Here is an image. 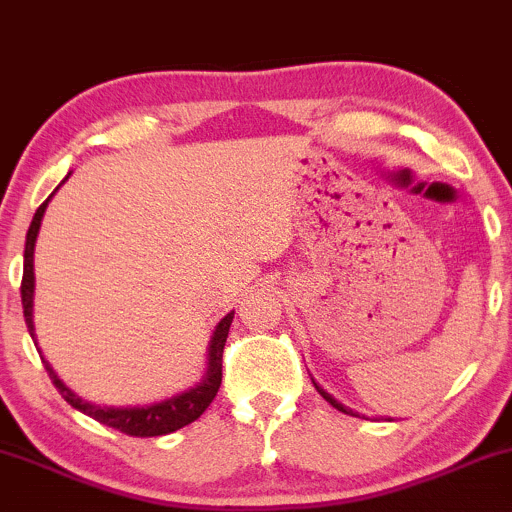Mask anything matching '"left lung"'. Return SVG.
<instances>
[{
    "instance_id": "left-lung-1",
    "label": "left lung",
    "mask_w": 512,
    "mask_h": 512,
    "mask_svg": "<svg viewBox=\"0 0 512 512\" xmlns=\"http://www.w3.org/2000/svg\"><path fill=\"white\" fill-rule=\"evenodd\" d=\"M313 385H315V390H317V392H320V395H322V397H325V399H327V402H330L334 409L344 411V414H349V416H361V419H363V414H358V411H354V409H349V407H344V404H342V402H339V399H334V397L330 395V392H327V390H322V387H320V385H317V383H315V380H313ZM387 421H392V419H387Z\"/></svg>"
}]
</instances>
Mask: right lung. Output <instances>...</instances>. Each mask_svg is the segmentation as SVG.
Returning a JSON list of instances; mask_svg holds the SVG:
<instances>
[{
  "instance_id": "obj_1",
  "label": "right lung",
  "mask_w": 512,
  "mask_h": 512,
  "mask_svg": "<svg viewBox=\"0 0 512 512\" xmlns=\"http://www.w3.org/2000/svg\"><path fill=\"white\" fill-rule=\"evenodd\" d=\"M72 175V173H69ZM67 175V178H69ZM64 178V180H67ZM64 180L60 185H64ZM60 190V187H57ZM55 190V192H57ZM52 192V195H55ZM52 195L40 204L38 211H35L31 228L26 233V250H23V281H21V303H23V317H26V327L31 332L35 342V325H33V296H35V272H33V252H35V240H38L40 223H43V214L48 209V202ZM233 322V310L216 325L214 334H211L209 351H207V370H204L202 380L190 390L178 392V395L161 399V402L154 404H142V407H101V404H93L81 399L76 392L69 390L67 385L57 378V373L52 366L43 358L45 370L50 373L52 385L60 390V395L72 404L74 409H79L81 414L91 416V419L101 421V424L115 428V431L127 433V436L137 438H154V436H166V433L178 431V428L192 424L199 416L207 411L211 399L216 397L221 387V358H223V346H226L228 330H231ZM38 344V342H35Z\"/></svg>"
}]
</instances>
